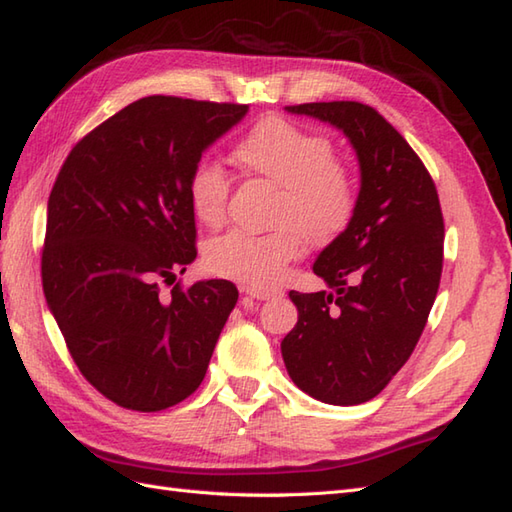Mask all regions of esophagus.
<instances>
[{
  "label": "esophagus",
  "mask_w": 512,
  "mask_h": 512,
  "mask_svg": "<svg viewBox=\"0 0 512 512\" xmlns=\"http://www.w3.org/2000/svg\"><path fill=\"white\" fill-rule=\"evenodd\" d=\"M242 294L253 301H268V299H277V296H281L283 292L277 288H251V285H242Z\"/></svg>",
  "instance_id": "34e87169"
}]
</instances>
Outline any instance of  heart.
Returning <instances> with one entry per match:
<instances>
[{
    "label": "heart",
    "instance_id": "b5f03b06",
    "mask_svg": "<svg viewBox=\"0 0 512 512\" xmlns=\"http://www.w3.org/2000/svg\"><path fill=\"white\" fill-rule=\"evenodd\" d=\"M233 161L248 174L279 187L270 224L253 235L231 231L207 242L202 264L216 277L246 285L275 283L305 244L325 246L340 237L358 209L360 189L347 163L336 159L334 141L318 130L266 115L233 148ZM194 218L216 229L227 218L229 178L216 163L194 165L185 185Z\"/></svg>",
    "mask_w": 512,
    "mask_h": 512
}]
</instances>
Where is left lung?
<instances>
[{
    "label": "left lung",
    "instance_id": "8db88e82",
    "mask_svg": "<svg viewBox=\"0 0 512 512\" xmlns=\"http://www.w3.org/2000/svg\"><path fill=\"white\" fill-rule=\"evenodd\" d=\"M340 128L360 163L351 224L318 255L331 292H290L299 310L281 342L292 382L331 406L377 397L423 334L443 272V211L417 152L373 106H285Z\"/></svg>",
    "mask_w": 512,
    "mask_h": 512
}]
</instances>
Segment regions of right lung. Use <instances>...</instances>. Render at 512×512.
I'll use <instances>...</instances> for the list:
<instances>
[{"mask_svg":"<svg viewBox=\"0 0 512 512\" xmlns=\"http://www.w3.org/2000/svg\"><path fill=\"white\" fill-rule=\"evenodd\" d=\"M246 104L148 95L71 148L47 200L43 292L80 373L128 410L159 412L205 379L237 303L231 281L176 275L196 259L187 176ZM172 284L170 297L160 288Z\"/></svg>","mask_w":512,"mask_h":512,"instance_id":"obj_1","label":"right lung"}]
</instances>
